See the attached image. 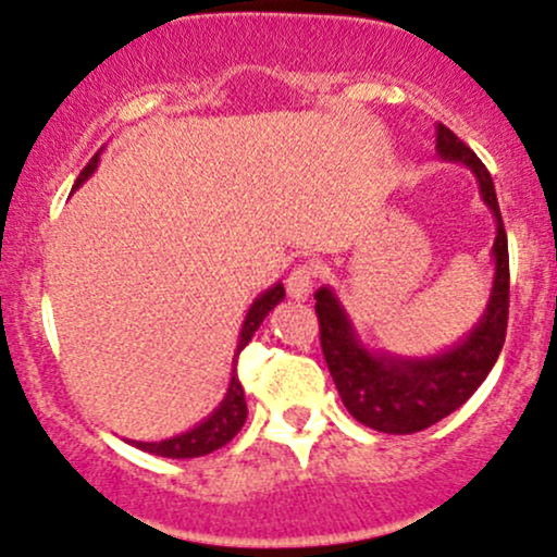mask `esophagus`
I'll return each mask as SVG.
<instances>
[{"label": "esophagus", "instance_id": "esophagus-1", "mask_svg": "<svg viewBox=\"0 0 557 557\" xmlns=\"http://www.w3.org/2000/svg\"><path fill=\"white\" fill-rule=\"evenodd\" d=\"M314 277H318V267L314 263H298V267H294V272L285 280V288H288L290 298L304 301V298L312 294Z\"/></svg>", "mask_w": 557, "mask_h": 557}]
</instances>
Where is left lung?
Returning a JSON list of instances; mask_svg holds the SVG:
<instances>
[{"label":"left lung","instance_id":"1","mask_svg":"<svg viewBox=\"0 0 557 557\" xmlns=\"http://www.w3.org/2000/svg\"><path fill=\"white\" fill-rule=\"evenodd\" d=\"M437 154L448 162H461L475 173L480 197L496 219V239L491 248L496 261L494 288L478 325L446 352L430 357L376 355L357 338L331 288H320L314 294L320 347L342 403L360 424L389 435L421 432L465 406L472 392L485 382L505 347L510 314V253L494 181L475 151L446 125H437Z\"/></svg>","mask_w":557,"mask_h":557}]
</instances>
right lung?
<instances>
[{"label":"right lung","instance_id":"1","mask_svg":"<svg viewBox=\"0 0 557 557\" xmlns=\"http://www.w3.org/2000/svg\"><path fill=\"white\" fill-rule=\"evenodd\" d=\"M96 168H98V154L92 157V160L85 165V171L79 173L74 189L85 184V181L90 178ZM283 298H285V288L277 283V285H272L269 290H263V294L256 298L253 304H250L248 318H245L243 331H239V342H237V352H234V362H237L239 352L248 347V342L253 338V333L259 331L263 318H267V314L272 312V309L277 307L280 301H283ZM245 419H248L245 392H243V384H239V379H237V371H232L230 389H226L221 406L215 408V411L210 413L208 419L200 421L195 430H186V432H181V435L168 437V441H160V443H140V441H131V443L140 450H149V454H157V456H168V459H195V456L213 454V450L226 446V443H230L232 437L237 435L239 430H243Z\"/></svg>","mask_w":557,"mask_h":557}]
</instances>
